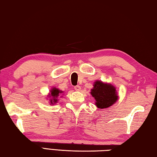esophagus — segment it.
Wrapping results in <instances>:
<instances>
[{"label": "esophagus", "mask_w": 157, "mask_h": 157, "mask_svg": "<svg viewBox=\"0 0 157 157\" xmlns=\"http://www.w3.org/2000/svg\"><path fill=\"white\" fill-rule=\"evenodd\" d=\"M74 89H75V91H79V90L81 89V87L80 86H79V85H77V86H75V87H74Z\"/></svg>", "instance_id": "obj_1"}]
</instances>
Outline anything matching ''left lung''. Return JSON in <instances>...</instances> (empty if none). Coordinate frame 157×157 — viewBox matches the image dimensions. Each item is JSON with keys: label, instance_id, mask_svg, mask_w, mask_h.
I'll return each mask as SVG.
<instances>
[{"label": "left lung", "instance_id": "8db88e82", "mask_svg": "<svg viewBox=\"0 0 157 157\" xmlns=\"http://www.w3.org/2000/svg\"><path fill=\"white\" fill-rule=\"evenodd\" d=\"M90 94L95 98V105L98 108L107 109L111 107L118 100L116 87L110 83L96 80Z\"/></svg>", "mask_w": 157, "mask_h": 157}]
</instances>
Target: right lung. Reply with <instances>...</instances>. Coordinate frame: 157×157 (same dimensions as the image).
Returning <instances> with one entry per match:
<instances>
[{
  "label": "right lung",
  "instance_id": "1",
  "mask_svg": "<svg viewBox=\"0 0 157 157\" xmlns=\"http://www.w3.org/2000/svg\"><path fill=\"white\" fill-rule=\"evenodd\" d=\"M62 94H63V91H62V90H59V89L56 88V87H52V88L50 90L49 94L47 96L48 99H49L50 105H56V103H57L58 102V97H59V95Z\"/></svg>",
  "mask_w": 157,
  "mask_h": 157
}]
</instances>
